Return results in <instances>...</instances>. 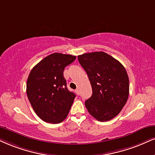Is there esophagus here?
I'll use <instances>...</instances> for the list:
<instances>
[{
  "mask_svg": "<svg viewBox=\"0 0 155 155\" xmlns=\"http://www.w3.org/2000/svg\"><path fill=\"white\" fill-rule=\"evenodd\" d=\"M75 93H77L78 95H80V91H79V89H76V90H75Z\"/></svg>",
  "mask_w": 155,
  "mask_h": 155,
  "instance_id": "1",
  "label": "esophagus"
}]
</instances>
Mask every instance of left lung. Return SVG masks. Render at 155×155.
Wrapping results in <instances>:
<instances>
[{"instance_id": "1", "label": "left lung", "mask_w": 155, "mask_h": 155, "mask_svg": "<svg viewBox=\"0 0 155 155\" xmlns=\"http://www.w3.org/2000/svg\"><path fill=\"white\" fill-rule=\"evenodd\" d=\"M78 59L92 86L93 94L85 102L89 114L99 121L111 120L121 112L129 97L127 70L104 51L85 53Z\"/></svg>"}]
</instances>
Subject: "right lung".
I'll return each mask as SVG.
<instances>
[{
    "label": "right lung",
    "instance_id": "add662e5",
    "mask_svg": "<svg viewBox=\"0 0 155 155\" xmlns=\"http://www.w3.org/2000/svg\"><path fill=\"white\" fill-rule=\"evenodd\" d=\"M75 59L71 54L53 53L30 72L26 93L34 110L44 121L59 124L68 116L75 94L67 87L63 72Z\"/></svg>",
    "mask_w": 155,
    "mask_h": 155
}]
</instances>
